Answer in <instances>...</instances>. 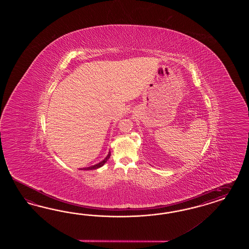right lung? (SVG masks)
<instances>
[{"label": "right lung", "mask_w": 249, "mask_h": 249, "mask_svg": "<svg viewBox=\"0 0 249 249\" xmlns=\"http://www.w3.org/2000/svg\"><path fill=\"white\" fill-rule=\"evenodd\" d=\"M110 157V151L108 152V154H107V156L102 161H100V162H98V164H95V165L90 166V167H87V168H83V169H81V170H86V171H89V170H96V169H98V168H100V167H102V166L105 164L106 162H107V160L109 159Z\"/></svg>", "instance_id": "obj_1"}]
</instances>
